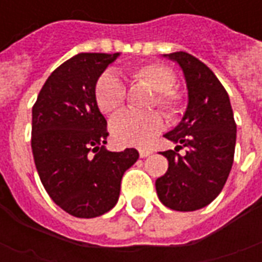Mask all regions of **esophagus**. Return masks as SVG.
Returning <instances> with one entry per match:
<instances>
[{"instance_id": "1", "label": "esophagus", "mask_w": 262, "mask_h": 262, "mask_svg": "<svg viewBox=\"0 0 262 262\" xmlns=\"http://www.w3.org/2000/svg\"><path fill=\"white\" fill-rule=\"evenodd\" d=\"M151 153H153V151H151L150 148H140V150H139V154H140V157H142V159L148 157Z\"/></svg>"}]
</instances>
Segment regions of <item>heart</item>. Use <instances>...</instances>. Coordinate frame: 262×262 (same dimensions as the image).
Wrapping results in <instances>:
<instances>
[{"mask_svg": "<svg viewBox=\"0 0 262 262\" xmlns=\"http://www.w3.org/2000/svg\"><path fill=\"white\" fill-rule=\"evenodd\" d=\"M135 80L146 84L154 91L153 105L163 109L168 118H177L182 112L181 94L172 86L176 84L174 71L161 63H146L132 69ZM94 97L99 111L105 115L115 114L122 108L126 98L123 81L112 71L99 75L94 90ZM164 126L163 115L157 111L136 114L123 111L111 120V133L114 140L122 146H146L159 135Z\"/></svg>", "mask_w": 262, "mask_h": 262, "instance_id": "1", "label": "heart"}]
</instances>
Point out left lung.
<instances>
[{
	"label": "left lung",
	"mask_w": 262,
	"mask_h": 262,
	"mask_svg": "<svg viewBox=\"0 0 262 262\" xmlns=\"http://www.w3.org/2000/svg\"><path fill=\"white\" fill-rule=\"evenodd\" d=\"M164 57L181 67L188 90L187 111L164 137L188 151L161 153L168 170L157 178L156 191L167 208L192 212L209 205L225 187L234 159L236 122L229 95L208 66L185 52Z\"/></svg>",
	"instance_id": "left-lung-1"
}]
</instances>
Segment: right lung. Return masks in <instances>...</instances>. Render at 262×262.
<instances>
[{
	"instance_id": "obj_1",
	"label": "right lung",
	"mask_w": 262,
	"mask_h": 262,
	"mask_svg": "<svg viewBox=\"0 0 262 262\" xmlns=\"http://www.w3.org/2000/svg\"><path fill=\"white\" fill-rule=\"evenodd\" d=\"M119 53H78L59 66L32 108V153L53 202L75 217H97L114 208L120 181L139 159L136 148L109 151L106 119L94 90Z\"/></svg>"
}]
</instances>
